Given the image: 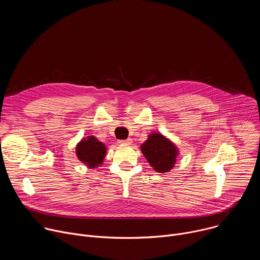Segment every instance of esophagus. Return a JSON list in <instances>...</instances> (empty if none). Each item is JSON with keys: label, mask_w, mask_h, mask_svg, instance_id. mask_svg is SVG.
<instances>
[{"label": "esophagus", "mask_w": 260, "mask_h": 260, "mask_svg": "<svg viewBox=\"0 0 260 260\" xmlns=\"http://www.w3.org/2000/svg\"><path fill=\"white\" fill-rule=\"evenodd\" d=\"M119 143H121V144H131L132 143V139H126V140H120L119 141Z\"/></svg>", "instance_id": "obj_1"}]
</instances>
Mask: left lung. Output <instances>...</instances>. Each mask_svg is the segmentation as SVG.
I'll return each mask as SVG.
<instances>
[{
  "label": "left lung",
  "instance_id": "left-lung-1",
  "mask_svg": "<svg viewBox=\"0 0 260 260\" xmlns=\"http://www.w3.org/2000/svg\"><path fill=\"white\" fill-rule=\"evenodd\" d=\"M141 150L150 166L159 173L170 171L178 154L174 144L160 134L150 135L141 146Z\"/></svg>",
  "mask_w": 260,
  "mask_h": 260
}]
</instances>
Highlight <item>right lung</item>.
<instances>
[{
  "mask_svg": "<svg viewBox=\"0 0 260 260\" xmlns=\"http://www.w3.org/2000/svg\"><path fill=\"white\" fill-rule=\"evenodd\" d=\"M78 158L89 168H95L102 164L106 155L105 145L93 137L83 139L76 148Z\"/></svg>",
  "mask_w": 260,
  "mask_h": 260,
  "instance_id": "obj_1",
  "label": "right lung"
}]
</instances>
